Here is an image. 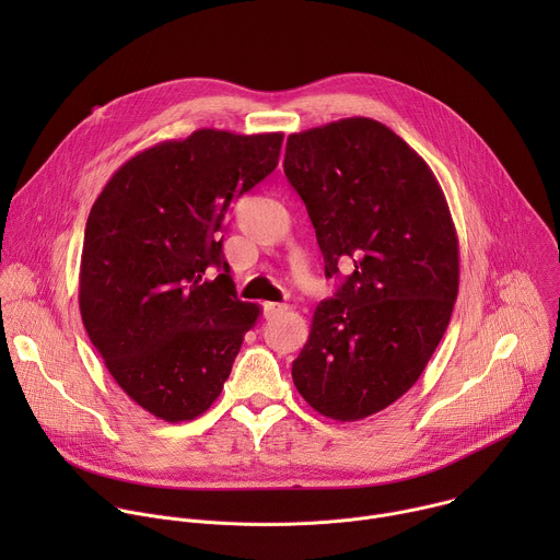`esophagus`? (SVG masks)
Here are the masks:
<instances>
[{
    "label": "esophagus",
    "instance_id": "esophagus-1",
    "mask_svg": "<svg viewBox=\"0 0 560 560\" xmlns=\"http://www.w3.org/2000/svg\"><path fill=\"white\" fill-rule=\"evenodd\" d=\"M285 310H288V303H266V305H264L266 318H275V316L283 314Z\"/></svg>",
    "mask_w": 560,
    "mask_h": 560
}]
</instances>
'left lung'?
I'll return each mask as SVG.
<instances>
[{
  "mask_svg": "<svg viewBox=\"0 0 560 560\" xmlns=\"http://www.w3.org/2000/svg\"><path fill=\"white\" fill-rule=\"evenodd\" d=\"M283 171L326 277L352 268L316 305L292 381L318 415L361 421L419 381L447 330L458 294L452 214L423 159L368 117L290 135Z\"/></svg>",
  "mask_w": 560,
  "mask_h": 560,
  "instance_id": "1",
  "label": "left lung"
}]
</instances>
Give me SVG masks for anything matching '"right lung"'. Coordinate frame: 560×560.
<instances>
[{"label":"right lung","instance_id":"1","mask_svg":"<svg viewBox=\"0 0 560 560\" xmlns=\"http://www.w3.org/2000/svg\"><path fill=\"white\" fill-rule=\"evenodd\" d=\"M281 141L201 128L156 143L128 159L91 208L82 322L117 385L156 419L203 415L257 324L261 307L236 299L221 230L230 203L277 168Z\"/></svg>","mask_w":560,"mask_h":560}]
</instances>
